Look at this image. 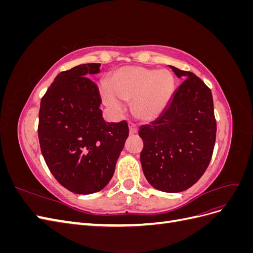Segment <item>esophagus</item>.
I'll return each mask as SVG.
<instances>
[{
	"instance_id": "1",
	"label": "esophagus",
	"mask_w": 253,
	"mask_h": 253,
	"mask_svg": "<svg viewBox=\"0 0 253 253\" xmlns=\"http://www.w3.org/2000/svg\"><path fill=\"white\" fill-rule=\"evenodd\" d=\"M128 128H129V134H136L138 132V126H137V125L133 124V122H128Z\"/></svg>"
}]
</instances>
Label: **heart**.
I'll return each mask as SVG.
<instances>
[{
    "label": "heart",
    "instance_id": "1",
    "mask_svg": "<svg viewBox=\"0 0 253 253\" xmlns=\"http://www.w3.org/2000/svg\"><path fill=\"white\" fill-rule=\"evenodd\" d=\"M110 89L101 88L104 104L115 113L131 102L135 116L141 120H153L164 112L174 90L172 75L165 70L142 66L121 67L109 79Z\"/></svg>",
    "mask_w": 253,
    "mask_h": 253
}]
</instances>
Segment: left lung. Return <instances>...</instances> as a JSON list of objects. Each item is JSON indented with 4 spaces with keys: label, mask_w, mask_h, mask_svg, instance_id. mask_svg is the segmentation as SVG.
Masks as SVG:
<instances>
[{
    "label": "left lung",
    "mask_w": 253,
    "mask_h": 253,
    "mask_svg": "<svg viewBox=\"0 0 253 253\" xmlns=\"http://www.w3.org/2000/svg\"><path fill=\"white\" fill-rule=\"evenodd\" d=\"M185 79L163 114L142 126L140 162L150 185L164 192L192 187L208 168L216 138L211 89L196 75L170 66Z\"/></svg>",
    "instance_id": "8db88e82"
}]
</instances>
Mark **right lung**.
Here are the masks:
<instances>
[{
    "label": "right lung",
    "mask_w": 253,
    "mask_h": 253,
    "mask_svg": "<svg viewBox=\"0 0 253 253\" xmlns=\"http://www.w3.org/2000/svg\"><path fill=\"white\" fill-rule=\"evenodd\" d=\"M100 63L61 72L41 99L38 136L42 155L60 185L76 194L98 192L113 177L128 136L126 120L105 122L99 88L88 76Z\"/></svg>",
    "instance_id": "add662e5"
}]
</instances>
